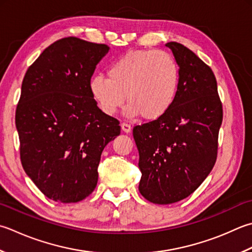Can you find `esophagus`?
<instances>
[{"label": "esophagus", "instance_id": "1", "mask_svg": "<svg viewBox=\"0 0 252 252\" xmlns=\"http://www.w3.org/2000/svg\"><path fill=\"white\" fill-rule=\"evenodd\" d=\"M121 129L125 133H131L132 131L131 126L127 125V123H121Z\"/></svg>", "mask_w": 252, "mask_h": 252}]
</instances>
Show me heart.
Returning <instances> with one entry per match:
<instances>
[{
  "instance_id": "heart-1",
  "label": "heart",
  "mask_w": 252,
  "mask_h": 252,
  "mask_svg": "<svg viewBox=\"0 0 252 252\" xmlns=\"http://www.w3.org/2000/svg\"><path fill=\"white\" fill-rule=\"evenodd\" d=\"M179 66L169 53L136 50L126 53L108 67V77L98 74L90 92L100 110L113 116L127 99L126 116L159 119L170 109L178 92Z\"/></svg>"
}]
</instances>
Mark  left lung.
Returning a JSON list of instances; mask_svg holds the SVG:
<instances>
[{"instance_id":"left-lung-1","label":"left lung","mask_w":252,"mask_h":252,"mask_svg":"<svg viewBox=\"0 0 252 252\" xmlns=\"http://www.w3.org/2000/svg\"><path fill=\"white\" fill-rule=\"evenodd\" d=\"M180 71L175 101L159 119L136 126L142 172L139 190L155 204H171L199 188L214 167L223 108L213 71L184 44L167 42Z\"/></svg>"}]
</instances>
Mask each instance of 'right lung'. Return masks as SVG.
Here are the masks:
<instances>
[{
  "label": "right lung",
  "mask_w": 252,
  "mask_h": 252,
  "mask_svg": "<svg viewBox=\"0 0 252 252\" xmlns=\"http://www.w3.org/2000/svg\"><path fill=\"white\" fill-rule=\"evenodd\" d=\"M109 49L63 38L25 74L15 116L22 165L56 202L75 203L95 190L101 153L120 134L119 121L105 115L90 92L96 65Z\"/></svg>",
  "instance_id": "1"
}]
</instances>
